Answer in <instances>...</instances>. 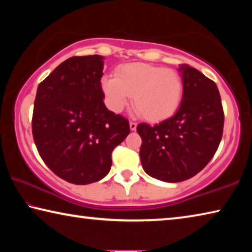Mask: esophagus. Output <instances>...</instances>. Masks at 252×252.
Segmentation results:
<instances>
[{
  "instance_id": "1",
  "label": "esophagus",
  "mask_w": 252,
  "mask_h": 252,
  "mask_svg": "<svg viewBox=\"0 0 252 252\" xmlns=\"http://www.w3.org/2000/svg\"><path fill=\"white\" fill-rule=\"evenodd\" d=\"M136 129V123L135 122H130V130L131 131H134Z\"/></svg>"
}]
</instances>
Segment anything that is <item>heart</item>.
<instances>
[{
	"instance_id": "b5f03b06",
	"label": "heart",
	"mask_w": 252,
	"mask_h": 252,
	"mask_svg": "<svg viewBox=\"0 0 252 252\" xmlns=\"http://www.w3.org/2000/svg\"><path fill=\"white\" fill-rule=\"evenodd\" d=\"M101 89L113 112H121L133 95L136 111L150 122L165 120L180 106L183 80L179 72L146 63L119 66L116 78L103 76Z\"/></svg>"
}]
</instances>
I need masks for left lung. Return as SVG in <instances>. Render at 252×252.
I'll list each match as a JSON object with an SVG mask.
<instances>
[{"instance_id": "1", "label": "left lung", "mask_w": 252, "mask_h": 252, "mask_svg": "<svg viewBox=\"0 0 252 252\" xmlns=\"http://www.w3.org/2000/svg\"><path fill=\"white\" fill-rule=\"evenodd\" d=\"M183 80L180 106L171 118L151 126L140 123V159L149 176L164 182L194 177L215 156L224 116L217 84L194 67L179 66Z\"/></svg>"}]
</instances>
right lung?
<instances>
[{
	"instance_id": "add662e5",
	"label": "right lung",
	"mask_w": 252,
	"mask_h": 252,
	"mask_svg": "<svg viewBox=\"0 0 252 252\" xmlns=\"http://www.w3.org/2000/svg\"><path fill=\"white\" fill-rule=\"evenodd\" d=\"M103 66L104 58L97 54L70 58L37 87L34 142L44 163L73 185L103 179L113 149L130 133L126 119L103 102Z\"/></svg>"
}]
</instances>
